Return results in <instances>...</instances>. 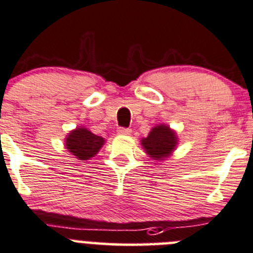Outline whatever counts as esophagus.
<instances>
[{"label":"esophagus","instance_id":"34e87169","mask_svg":"<svg viewBox=\"0 0 253 253\" xmlns=\"http://www.w3.org/2000/svg\"><path fill=\"white\" fill-rule=\"evenodd\" d=\"M119 134L121 136H129L132 133V129L131 128H119Z\"/></svg>","mask_w":253,"mask_h":253}]
</instances>
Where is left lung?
Masks as SVG:
<instances>
[{
    "instance_id": "8db88e82",
    "label": "left lung",
    "mask_w": 253,
    "mask_h": 253,
    "mask_svg": "<svg viewBox=\"0 0 253 253\" xmlns=\"http://www.w3.org/2000/svg\"><path fill=\"white\" fill-rule=\"evenodd\" d=\"M178 136L166 124H159L149 131L148 136L141 139V146L149 158L163 162L171 156L178 146Z\"/></svg>"
}]
</instances>
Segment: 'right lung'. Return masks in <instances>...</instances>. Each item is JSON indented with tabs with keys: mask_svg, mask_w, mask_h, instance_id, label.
Segmentation results:
<instances>
[{
	"mask_svg": "<svg viewBox=\"0 0 253 253\" xmlns=\"http://www.w3.org/2000/svg\"><path fill=\"white\" fill-rule=\"evenodd\" d=\"M65 148L79 161H89L96 156L105 144V138L96 136L86 127L79 126L64 138Z\"/></svg>",
	"mask_w": 253,
	"mask_h": 253,
	"instance_id": "add662e5",
	"label": "right lung"
}]
</instances>
